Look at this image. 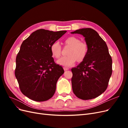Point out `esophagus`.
<instances>
[{"instance_id": "esophagus-1", "label": "esophagus", "mask_w": 128, "mask_h": 128, "mask_svg": "<svg viewBox=\"0 0 128 128\" xmlns=\"http://www.w3.org/2000/svg\"><path fill=\"white\" fill-rule=\"evenodd\" d=\"M69 68H67V67H64V70H65V71H66V70H68Z\"/></svg>"}]
</instances>
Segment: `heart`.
<instances>
[{
  "instance_id": "obj_1",
  "label": "heart",
  "mask_w": 128,
  "mask_h": 128,
  "mask_svg": "<svg viewBox=\"0 0 128 128\" xmlns=\"http://www.w3.org/2000/svg\"><path fill=\"white\" fill-rule=\"evenodd\" d=\"M66 45L70 47L68 52V56L60 58L57 60V63L64 67H70L78 62H82L88 54V46L86 42H80V39L74 36L69 37L64 40ZM52 56L58 59L61 55L62 48L60 43L56 42L50 47Z\"/></svg>"
}]
</instances>
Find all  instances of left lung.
<instances>
[{"label": "left lung", "instance_id": "1", "mask_svg": "<svg viewBox=\"0 0 128 128\" xmlns=\"http://www.w3.org/2000/svg\"><path fill=\"white\" fill-rule=\"evenodd\" d=\"M71 34H82L88 46L86 59L72 68L73 92L83 100L95 98L105 91L112 73V60L107 44L91 28L80 29Z\"/></svg>", "mask_w": 128, "mask_h": 128}]
</instances>
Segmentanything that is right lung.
<instances>
[{"instance_id": "obj_1", "label": "right lung", "mask_w": 128, "mask_h": 128, "mask_svg": "<svg viewBox=\"0 0 128 128\" xmlns=\"http://www.w3.org/2000/svg\"><path fill=\"white\" fill-rule=\"evenodd\" d=\"M66 32L41 29L22 42L16 58L15 75L21 91L29 99L44 102L54 94L64 70L54 61L50 47Z\"/></svg>"}]
</instances>
